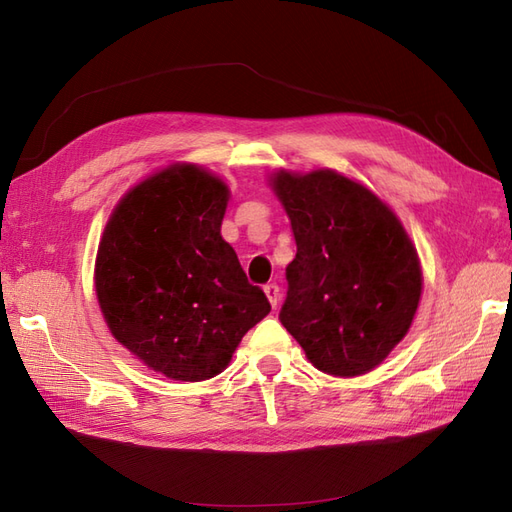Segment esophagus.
Listing matches in <instances>:
<instances>
[{
    "label": "esophagus",
    "mask_w": 512,
    "mask_h": 512,
    "mask_svg": "<svg viewBox=\"0 0 512 512\" xmlns=\"http://www.w3.org/2000/svg\"><path fill=\"white\" fill-rule=\"evenodd\" d=\"M265 294H267L271 307L275 309L277 303H280V286H277V284H267L265 286Z\"/></svg>",
    "instance_id": "34e87169"
}]
</instances>
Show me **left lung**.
<instances>
[{"instance_id":"obj_1","label":"left lung","mask_w":512,"mask_h":512,"mask_svg":"<svg viewBox=\"0 0 512 512\" xmlns=\"http://www.w3.org/2000/svg\"><path fill=\"white\" fill-rule=\"evenodd\" d=\"M269 185L297 241L282 324L324 374H367L406 337L421 303L414 243L380 196L337 170L280 168Z\"/></svg>"}]
</instances>
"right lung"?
Here are the masks:
<instances>
[{
  "instance_id": "add662e5",
  "label": "right lung",
  "mask_w": 512,
  "mask_h": 512,
  "mask_svg": "<svg viewBox=\"0 0 512 512\" xmlns=\"http://www.w3.org/2000/svg\"><path fill=\"white\" fill-rule=\"evenodd\" d=\"M228 198L211 170L175 162L123 194L102 232L94 284L106 327L170 380L222 374L271 312L222 239Z\"/></svg>"
}]
</instances>
